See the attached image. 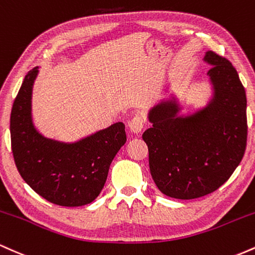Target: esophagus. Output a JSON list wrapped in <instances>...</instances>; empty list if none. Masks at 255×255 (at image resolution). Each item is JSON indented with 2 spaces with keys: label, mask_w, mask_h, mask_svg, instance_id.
Returning a JSON list of instances; mask_svg holds the SVG:
<instances>
[{
  "label": "esophagus",
  "mask_w": 255,
  "mask_h": 255,
  "mask_svg": "<svg viewBox=\"0 0 255 255\" xmlns=\"http://www.w3.org/2000/svg\"><path fill=\"white\" fill-rule=\"evenodd\" d=\"M144 123H145L144 116H143L142 113H137V114H135V117L130 120V123H128V127H130V130L132 131V132L138 133V132H141L143 127H144Z\"/></svg>",
  "instance_id": "1"
}]
</instances>
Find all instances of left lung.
I'll return each instance as SVG.
<instances>
[{"label": "left lung", "mask_w": 255, "mask_h": 255, "mask_svg": "<svg viewBox=\"0 0 255 255\" xmlns=\"http://www.w3.org/2000/svg\"><path fill=\"white\" fill-rule=\"evenodd\" d=\"M205 61L216 91L208 107L183 118L172 101L156 106L149 113L153 127L142 135L151 177L173 199L216 191L236 170L247 145V99L236 68L214 51L206 53Z\"/></svg>", "instance_id": "1"}]
</instances>
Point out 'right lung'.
Wrapping results in <instances>:
<instances>
[{"label":"right lung","instance_id":"obj_1","mask_svg":"<svg viewBox=\"0 0 255 255\" xmlns=\"http://www.w3.org/2000/svg\"><path fill=\"white\" fill-rule=\"evenodd\" d=\"M37 68L28 71L10 113L14 162L25 182L45 200L77 207L93 202L107 179L112 160L127 142L125 125L116 123L78 143L44 138L31 122V91Z\"/></svg>","mask_w":255,"mask_h":255}]
</instances>
